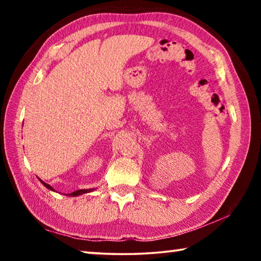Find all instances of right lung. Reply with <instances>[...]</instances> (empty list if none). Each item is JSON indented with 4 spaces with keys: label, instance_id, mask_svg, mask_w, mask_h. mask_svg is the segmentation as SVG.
<instances>
[{
    "label": "right lung",
    "instance_id": "1",
    "mask_svg": "<svg viewBox=\"0 0 261 261\" xmlns=\"http://www.w3.org/2000/svg\"><path fill=\"white\" fill-rule=\"evenodd\" d=\"M39 179H40V178H39ZM40 182L43 184V187H46L48 190H50V191H55V190L53 189L49 184L45 183V182H43V180H41V179H40ZM92 191H94V189H83V190H77V191H74V192H72V193H69V196H70V197H76V196H81V194L88 193V192H92Z\"/></svg>",
    "mask_w": 261,
    "mask_h": 261
}]
</instances>
